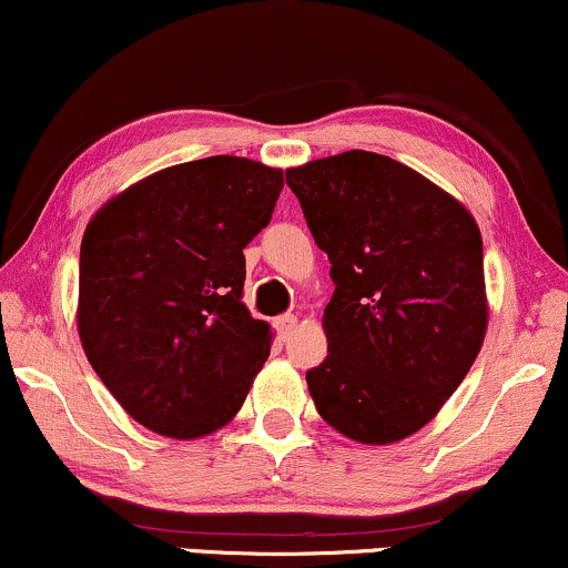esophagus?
Instances as JSON below:
<instances>
[{"mask_svg":"<svg viewBox=\"0 0 568 568\" xmlns=\"http://www.w3.org/2000/svg\"><path fill=\"white\" fill-rule=\"evenodd\" d=\"M294 328H297V315H292V313L278 315V318H276V331H278V336H282V338H290V336L294 334Z\"/></svg>","mask_w":568,"mask_h":568,"instance_id":"obj_1","label":"esophagus"}]
</instances>
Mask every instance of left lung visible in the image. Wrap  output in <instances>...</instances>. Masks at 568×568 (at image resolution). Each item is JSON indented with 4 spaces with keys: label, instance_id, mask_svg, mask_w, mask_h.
I'll use <instances>...</instances> for the list:
<instances>
[{
    "label": "left lung",
    "instance_id": "left-lung-1",
    "mask_svg": "<svg viewBox=\"0 0 568 568\" xmlns=\"http://www.w3.org/2000/svg\"><path fill=\"white\" fill-rule=\"evenodd\" d=\"M334 297L328 355L307 371L315 409L359 444L436 417L483 347V237L452 195L399 161L347 151L290 169Z\"/></svg>",
    "mask_w": 568,
    "mask_h": 568
}]
</instances>
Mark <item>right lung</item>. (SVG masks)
Instances as JSON below:
<instances>
[{"label":"right lung","instance_id":"obj_1","mask_svg":"<svg viewBox=\"0 0 568 568\" xmlns=\"http://www.w3.org/2000/svg\"><path fill=\"white\" fill-rule=\"evenodd\" d=\"M282 169L209 156L109 201L80 245V342L140 425L201 438L237 415L271 352L242 305V250L266 230Z\"/></svg>","mask_w":568,"mask_h":568}]
</instances>
